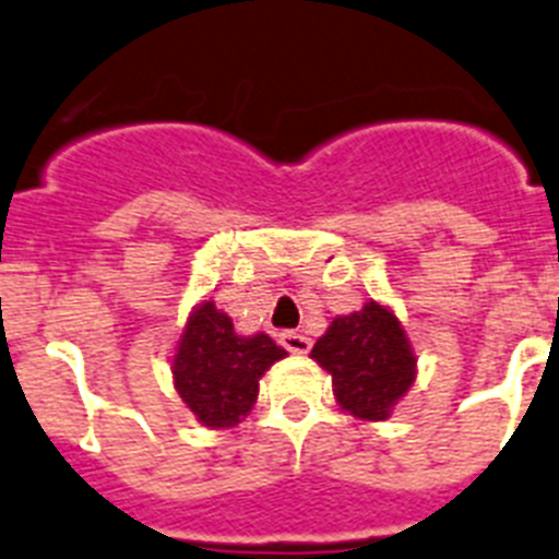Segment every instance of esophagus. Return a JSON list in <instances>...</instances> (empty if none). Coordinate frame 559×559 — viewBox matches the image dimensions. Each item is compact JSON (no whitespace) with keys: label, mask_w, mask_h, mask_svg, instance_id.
<instances>
[{"label":"esophagus","mask_w":559,"mask_h":559,"mask_svg":"<svg viewBox=\"0 0 559 559\" xmlns=\"http://www.w3.org/2000/svg\"><path fill=\"white\" fill-rule=\"evenodd\" d=\"M278 341H281V346H284L287 352H293V355H307L309 346H312L309 344L307 335H301V332H293V330L281 332Z\"/></svg>","instance_id":"esophagus-1"}]
</instances>
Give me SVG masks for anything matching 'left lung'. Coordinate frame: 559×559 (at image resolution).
<instances>
[{"label":"left lung","mask_w":559,"mask_h":559,"mask_svg":"<svg viewBox=\"0 0 559 559\" xmlns=\"http://www.w3.org/2000/svg\"><path fill=\"white\" fill-rule=\"evenodd\" d=\"M309 358L332 374L337 406L360 420H386L417 378L409 335L395 312L378 301L337 316Z\"/></svg>","instance_id":"1"}]
</instances>
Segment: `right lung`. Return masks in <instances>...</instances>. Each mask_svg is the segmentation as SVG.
<instances>
[{"instance_id":"add662e5","label":"right lung","mask_w":559,"mask_h":559,"mask_svg":"<svg viewBox=\"0 0 559 559\" xmlns=\"http://www.w3.org/2000/svg\"><path fill=\"white\" fill-rule=\"evenodd\" d=\"M281 358L284 346L264 332L238 335L233 318L207 298L192 307L178 337L173 383L201 426L229 429L250 415L261 374Z\"/></svg>"}]
</instances>
